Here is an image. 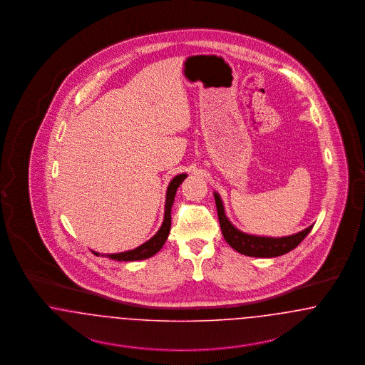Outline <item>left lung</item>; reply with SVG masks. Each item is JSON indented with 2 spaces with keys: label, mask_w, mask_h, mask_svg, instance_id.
I'll return each mask as SVG.
<instances>
[{
  "label": "left lung",
  "mask_w": 365,
  "mask_h": 365,
  "mask_svg": "<svg viewBox=\"0 0 365 365\" xmlns=\"http://www.w3.org/2000/svg\"><path fill=\"white\" fill-rule=\"evenodd\" d=\"M215 202L217 208L219 223L222 228V234L226 240V242L235 249L238 253L250 256V257H278L284 253H289L293 250L299 243L304 241V238L311 232L313 226H309L302 230L298 234H293L289 237L282 238H271V237H259V235H250L240 231L238 228L231 225V222L227 219L225 213V207L222 202V198L217 192H213Z\"/></svg>",
  "instance_id": "obj_1"
}]
</instances>
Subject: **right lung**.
Segmentation results:
<instances>
[{"mask_svg": "<svg viewBox=\"0 0 365 365\" xmlns=\"http://www.w3.org/2000/svg\"><path fill=\"white\" fill-rule=\"evenodd\" d=\"M187 178L186 174H179L175 176L174 179L170 182L168 189H167V197H165V210H164V220L163 225L160 227V230L156 234L145 243H142L138 247L133 249V250H127L122 253H115V255H106V257L112 259V260L118 261H137L145 260L149 259L152 256H155L157 252L163 247V245L167 241L170 230H171V208L174 205L175 194L178 187L180 186V183ZM96 256H100V253L93 252Z\"/></svg>", "mask_w": 365, "mask_h": 365, "instance_id": "add662e5", "label": "right lung"}]
</instances>
